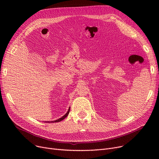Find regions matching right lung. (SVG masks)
Here are the masks:
<instances>
[{
    "label": "right lung",
    "mask_w": 159,
    "mask_h": 159,
    "mask_svg": "<svg viewBox=\"0 0 159 159\" xmlns=\"http://www.w3.org/2000/svg\"><path fill=\"white\" fill-rule=\"evenodd\" d=\"M70 107H69V110H68V112H67L63 116H62L61 118H60V119H57V120H53V121H50V122H49V121H48L47 122H60V121H61V120H64L67 116L68 115V114H69V113H70Z\"/></svg>",
    "instance_id": "right-lung-1"
}]
</instances>
